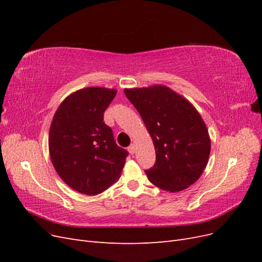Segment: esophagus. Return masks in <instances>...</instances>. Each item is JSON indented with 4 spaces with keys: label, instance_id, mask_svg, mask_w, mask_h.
Here are the masks:
<instances>
[{
    "label": "esophagus",
    "instance_id": "34e87169",
    "mask_svg": "<svg viewBox=\"0 0 262 262\" xmlns=\"http://www.w3.org/2000/svg\"><path fill=\"white\" fill-rule=\"evenodd\" d=\"M128 150L131 153V154H134L136 153V145L134 144H131L129 147H128Z\"/></svg>",
    "mask_w": 262,
    "mask_h": 262
}]
</instances>
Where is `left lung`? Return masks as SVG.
<instances>
[{
	"label": "left lung",
	"instance_id": "left-lung-1",
	"mask_svg": "<svg viewBox=\"0 0 262 262\" xmlns=\"http://www.w3.org/2000/svg\"><path fill=\"white\" fill-rule=\"evenodd\" d=\"M152 138L156 153L153 168L145 170L148 180L168 192L187 189L207 167L211 139L195 107L168 86L124 89Z\"/></svg>",
	"mask_w": 262,
	"mask_h": 262
}]
</instances>
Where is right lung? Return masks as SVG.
I'll use <instances>...</instances> for the list:
<instances>
[{
	"instance_id": "1",
	"label": "right lung",
	"mask_w": 262,
	"mask_h": 262,
	"mask_svg": "<svg viewBox=\"0 0 262 262\" xmlns=\"http://www.w3.org/2000/svg\"><path fill=\"white\" fill-rule=\"evenodd\" d=\"M117 90L92 86L70 94L55 112L49 154L55 171L75 191L95 195L120 178L128 152L116 144L104 113Z\"/></svg>"
}]
</instances>
